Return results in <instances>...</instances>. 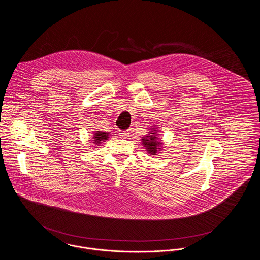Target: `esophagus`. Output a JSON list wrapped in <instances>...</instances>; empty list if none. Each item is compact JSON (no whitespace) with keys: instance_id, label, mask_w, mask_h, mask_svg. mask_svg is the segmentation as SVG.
I'll list each match as a JSON object with an SVG mask.
<instances>
[{"instance_id":"34e87169","label":"esophagus","mask_w":260,"mask_h":260,"mask_svg":"<svg viewBox=\"0 0 260 260\" xmlns=\"http://www.w3.org/2000/svg\"><path fill=\"white\" fill-rule=\"evenodd\" d=\"M119 135H120V138H122V139H127V137L129 136V133L128 132H120Z\"/></svg>"}]
</instances>
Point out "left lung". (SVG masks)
Here are the masks:
<instances>
[{
	"label": "left lung",
	"mask_w": 260,
	"mask_h": 260,
	"mask_svg": "<svg viewBox=\"0 0 260 260\" xmlns=\"http://www.w3.org/2000/svg\"><path fill=\"white\" fill-rule=\"evenodd\" d=\"M141 143L150 155H156L163 145L162 141L158 138V132L156 127H152L148 135L142 137Z\"/></svg>",
	"instance_id": "1"
}]
</instances>
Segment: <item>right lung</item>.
<instances>
[{
    "instance_id": "obj_1",
    "label": "right lung",
    "mask_w": 260,
    "mask_h": 260,
    "mask_svg": "<svg viewBox=\"0 0 260 260\" xmlns=\"http://www.w3.org/2000/svg\"><path fill=\"white\" fill-rule=\"evenodd\" d=\"M111 134L110 133H105V132H101V131H97L93 134V142L96 145H99L101 143L105 142V140L109 139V136Z\"/></svg>"
}]
</instances>
